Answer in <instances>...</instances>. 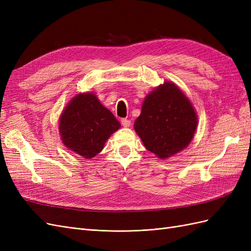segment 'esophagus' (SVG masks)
<instances>
[{
    "mask_svg": "<svg viewBox=\"0 0 251 251\" xmlns=\"http://www.w3.org/2000/svg\"><path fill=\"white\" fill-rule=\"evenodd\" d=\"M121 125H123L125 127H128L131 126V121L126 118H123L121 119Z\"/></svg>",
    "mask_w": 251,
    "mask_h": 251,
    "instance_id": "esophagus-1",
    "label": "esophagus"
}]
</instances>
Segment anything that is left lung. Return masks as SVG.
I'll use <instances>...</instances> for the list:
<instances>
[{"label": "left lung", "instance_id": "obj_1", "mask_svg": "<svg viewBox=\"0 0 251 251\" xmlns=\"http://www.w3.org/2000/svg\"><path fill=\"white\" fill-rule=\"evenodd\" d=\"M198 116L189 98L176 83L164 81L144 98L134 123L147 150L159 159H168L192 142Z\"/></svg>", "mask_w": 251, "mask_h": 251}]
</instances>
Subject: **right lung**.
I'll return each mask as SVG.
<instances>
[{
	"instance_id": "1",
	"label": "right lung",
	"mask_w": 251,
	"mask_h": 251,
	"mask_svg": "<svg viewBox=\"0 0 251 251\" xmlns=\"http://www.w3.org/2000/svg\"><path fill=\"white\" fill-rule=\"evenodd\" d=\"M121 126L112 112L92 92L78 93L59 116L58 131L64 146L85 159L100 153L110 136Z\"/></svg>"
}]
</instances>
